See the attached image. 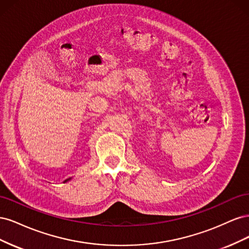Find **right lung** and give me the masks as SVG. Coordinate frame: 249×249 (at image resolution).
I'll list each match as a JSON object with an SVG mask.
<instances>
[{
	"mask_svg": "<svg viewBox=\"0 0 249 249\" xmlns=\"http://www.w3.org/2000/svg\"><path fill=\"white\" fill-rule=\"evenodd\" d=\"M66 180H67V179H66ZM66 180H65V182H66Z\"/></svg>",
	"mask_w": 249,
	"mask_h": 249,
	"instance_id": "obj_1",
	"label": "right lung"
}]
</instances>
